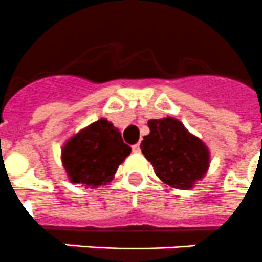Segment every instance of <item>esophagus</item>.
<instances>
[{"mask_svg":"<svg viewBox=\"0 0 262 262\" xmlns=\"http://www.w3.org/2000/svg\"><path fill=\"white\" fill-rule=\"evenodd\" d=\"M132 150H133V153H140L141 151V149H140V144H136L132 146Z\"/></svg>","mask_w":262,"mask_h":262,"instance_id":"1","label":"esophagus"}]
</instances>
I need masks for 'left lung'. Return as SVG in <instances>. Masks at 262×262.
Segmentation results:
<instances>
[{
  "label": "left lung",
  "mask_w": 262,
  "mask_h": 262,
  "mask_svg": "<svg viewBox=\"0 0 262 262\" xmlns=\"http://www.w3.org/2000/svg\"><path fill=\"white\" fill-rule=\"evenodd\" d=\"M148 126L150 133L144 136L140 148L160 181L173 189L188 190L205 177L210 151L201 138L174 117L150 120Z\"/></svg>",
  "instance_id": "obj_1"
}]
</instances>
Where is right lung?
I'll use <instances>...</instances> for the list:
<instances>
[{
    "instance_id": "obj_1",
    "label": "right lung",
    "mask_w": 262,
    "mask_h": 262,
    "mask_svg": "<svg viewBox=\"0 0 262 262\" xmlns=\"http://www.w3.org/2000/svg\"><path fill=\"white\" fill-rule=\"evenodd\" d=\"M130 151L117 127L106 118H100L63 144L61 161L72 184L93 189L107 185Z\"/></svg>"
}]
</instances>
